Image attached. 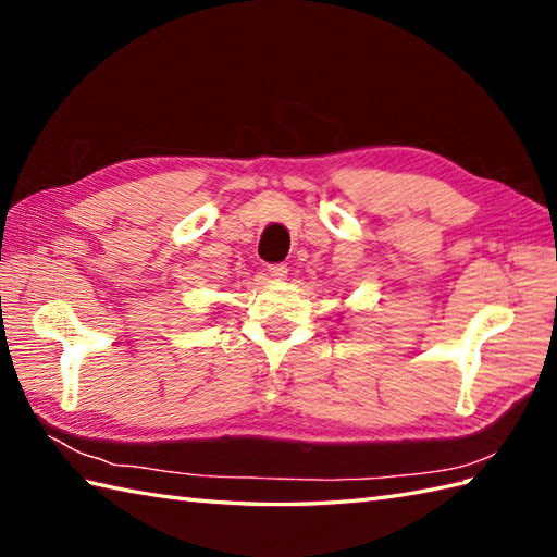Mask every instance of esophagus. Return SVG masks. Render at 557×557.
<instances>
[{
  "label": "esophagus",
  "mask_w": 557,
  "mask_h": 557,
  "mask_svg": "<svg viewBox=\"0 0 557 557\" xmlns=\"http://www.w3.org/2000/svg\"><path fill=\"white\" fill-rule=\"evenodd\" d=\"M268 275H270L272 280H285V277H287V265H285V263L270 265V268H268Z\"/></svg>",
  "instance_id": "esophagus-1"
}]
</instances>
